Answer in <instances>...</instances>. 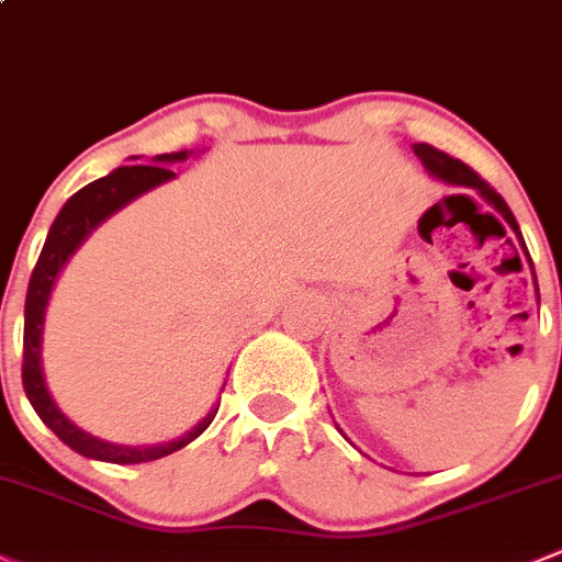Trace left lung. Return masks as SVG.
Wrapping results in <instances>:
<instances>
[{"mask_svg":"<svg viewBox=\"0 0 562 562\" xmlns=\"http://www.w3.org/2000/svg\"><path fill=\"white\" fill-rule=\"evenodd\" d=\"M414 156H417V159L423 161V167H426V170L431 172V176L442 178V181L453 183V187L475 189V192L481 194V198L486 200V203H492L494 209H497L499 214L505 216V222H508V225H510V231L516 233V241H519V247L525 249V255H527V258H530V252H527V247H525V238H521L519 222H516L514 211L508 209V203H505V200L499 198V194L494 192V189L488 187V183L483 181V178L477 176L475 170H472V167H467L464 161L453 159V156H448V154H445V150H437V148H434V145H426V143L414 145ZM516 260H519V255H516ZM530 269H532V260H530ZM532 282H536V271H532ZM536 293H538V282H536Z\"/></svg>","mask_w":562,"mask_h":562,"instance_id":"8db88e82","label":"left lung"}]
</instances>
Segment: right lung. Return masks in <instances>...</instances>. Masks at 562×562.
I'll use <instances>...</instances> for the list:
<instances>
[{
	"label": "right lung",
	"instance_id": "right-lung-1",
	"mask_svg": "<svg viewBox=\"0 0 562 562\" xmlns=\"http://www.w3.org/2000/svg\"><path fill=\"white\" fill-rule=\"evenodd\" d=\"M183 159H187V150H181V154H161L154 159L156 165L117 167V170L109 172L106 178H98V181L79 189V192L63 205L57 220H54L52 231H48L46 236V244H43L41 249V258H37L35 269H32L24 304V364H21V381H24V392L26 397H30L32 408L37 412V417H41L70 450H76V453L85 456V459L112 461V464H143V461L165 459V456L176 453V450L187 448L192 439H198L200 434L211 426V419L216 417V408H220L214 406V412H209V417H205L203 423H198L187 437L176 439V442L154 445V448H125V445L103 442V439L92 437V434L74 426V423L59 412L52 392H48L46 379H43V318H46L48 296H52V288L54 282H57V274L63 271V266L68 263V258L76 252V247H79L106 216H112L114 211H120L125 203H131L134 198L145 194L148 189L176 178V172L167 170L165 165Z\"/></svg>",
	"mask_w": 562,
	"mask_h": 562
}]
</instances>
